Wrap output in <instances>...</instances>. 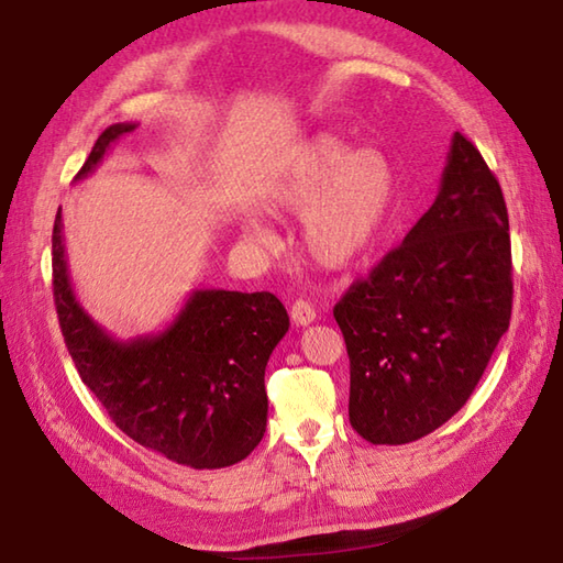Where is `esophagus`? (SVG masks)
Here are the masks:
<instances>
[{
	"instance_id": "1",
	"label": "esophagus",
	"mask_w": 563,
	"mask_h": 563,
	"mask_svg": "<svg viewBox=\"0 0 563 563\" xmlns=\"http://www.w3.org/2000/svg\"><path fill=\"white\" fill-rule=\"evenodd\" d=\"M290 317H292V322L298 324V327H308L310 322H314L317 312H314V308H312L308 300H295L292 302V310H290Z\"/></svg>"
}]
</instances>
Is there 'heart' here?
I'll return each instance as SVG.
<instances>
[{"label": "heart", "mask_w": 563, "mask_h": 563, "mask_svg": "<svg viewBox=\"0 0 563 563\" xmlns=\"http://www.w3.org/2000/svg\"><path fill=\"white\" fill-rule=\"evenodd\" d=\"M398 175L382 150H352L342 137L317 135L271 187V207L302 213V246L327 268L362 258L382 239L396 207ZM253 241H268L271 229L258 213L243 221Z\"/></svg>", "instance_id": "obj_1"}]
</instances>
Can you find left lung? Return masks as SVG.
<instances>
[{"label": "left lung", "instance_id": "8db88e82", "mask_svg": "<svg viewBox=\"0 0 563 563\" xmlns=\"http://www.w3.org/2000/svg\"><path fill=\"white\" fill-rule=\"evenodd\" d=\"M512 317L503 189L455 132L433 207L334 305L350 423L374 445L433 433L465 406Z\"/></svg>", "mask_w": 563, "mask_h": 563}]
</instances>
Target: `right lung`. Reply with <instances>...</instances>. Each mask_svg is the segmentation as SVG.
Returning <instances> with one entry per match:
<instances>
[{
	"label": "right lung",
	"mask_w": 563,
	"mask_h": 563,
	"mask_svg": "<svg viewBox=\"0 0 563 563\" xmlns=\"http://www.w3.org/2000/svg\"><path fill=\"white\" fill-rule=\"evenodd\" d=\"M132 130L135 122L103 130L76 179ZM60 231L58 209L51 251L60 332L80 379L120 431L197 470L251 455L268 421L265 364L290 327L283 302L271 292L194 290L165 332L122 342L76 300Z\"/></svg>",
	"instance_id": "right-lung-1"
}]
</instances>
